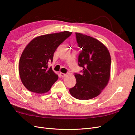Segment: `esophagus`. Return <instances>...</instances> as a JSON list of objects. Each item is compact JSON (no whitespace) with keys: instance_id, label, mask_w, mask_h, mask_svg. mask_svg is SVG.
Segmentation results:
<instances>
[{"instance_id":"1","label":"esophagus","mask_w":135,"mask_h":135,"mask_svg":"<svg viewBox=\"0 0 135 135\" xmlns=\"http://www.w3.org/2000/svg\"><path fill=\"white\" fill-rule=\"evenodd\" d=\"M60 74L61 76H62V77H65V76H66V74H64V73H60Z\"/></svg>"}]
</instances>
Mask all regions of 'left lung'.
I'll list each match as a JSON object with an SVG mask.
<instances>
[{"mask_svg":"<svg viewBox=\"0 0 135 135\" xmlns=\"http://www.w3.org/2000/svg\"><path fill=\"white\" fill-rule=\"evenodd\" d=\"M75 34L78 44L82 48L78 65L83 69L81 74L74 75L76 83L69 91L75 99L87 100L99 96L108 85L111 57L107 47L99 40L80 32Z\"/></svg>","mask_w":135,"mask_h":135,"instance_id":"1","label":"left lung"}]
</instances>
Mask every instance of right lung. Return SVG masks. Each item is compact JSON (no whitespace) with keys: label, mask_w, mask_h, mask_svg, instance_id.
Wrapping results in <instances>:
<instances>
[{"label":"right lung","mask_w":135,"mask_h":135,"mask_svg":"<svg viewBox=\"0 0 135 135\" xmlns=\"http://www.w3.org/2000/svg\"><path fill=\"white\" fill-rule=\"evenodd\" d=\"M71 34L65 31L43 35L28 43L20 57L18 69L20 79L28 91L42 94L50 90L59 76L48 68V63L52 62L57 48Z\"/></svg>","instance_id":"right-lung-1"}]
</instances>
